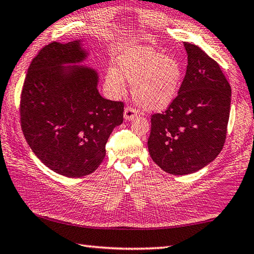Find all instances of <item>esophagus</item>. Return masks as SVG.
<instances>
[{"mask_svg":"<svg viewBox=\"0 0 254 254\" xmlns=\"http://www.w3.org/2000/svg\"><path fill=\"white\" fill-rule=\"evenodd\" d=\"M136 114H137L136 110L134 108L130 107V105H127V107L124 109V119L128 120V121L132 119H134V117H136Z\"/></svg>","mask_w":254,"mask_h":254,"instance_id":"34e87169","label":"esophagus"}]
</instances>
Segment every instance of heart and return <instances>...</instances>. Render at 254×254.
Returning a JSON list of instances; mask_svg holds the SVG:
<instances>
[{
    "instance_id": "1",
    "label": "heart",
    "mask_w": 254,
    "mask_h": 254,
    "mask_svg": "<svg viewBox=\"0 0 254 254\" xmlns=\"http://www.w3.org/2000/svg\"><path fill=\"white\" fill-rule=\"evenodd\" d=\"M123 79L133 85V99L140 108L156 111L172 103L182 81L177 60L152 48H132L119 61V71H110L108 82L114 91L123 89Z\"/></svg>"
}]
</instances>
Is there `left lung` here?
<instances>
[{
	"mask_svg": "<svg viewBox=\"0 0 254 254\" xmlns=\"http://www.w3.org/2000/svg\"><path fill=\"white\" fill-rule=\"evenodd\" d=\"M186 76L167 110L151 115L147 147L152 160L170 174L196 172L222 150L230 115L231 86L218 62L194 44Z\"/></svg>",
	"mask_w": 254,
	"mask_h": 254,
	"instance_id": "obj_1",
	"label": "left lung"
}]
</instances>
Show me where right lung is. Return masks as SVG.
Returning a JSON list of instances; mask_svg holds the SVG:
<instances>
[{
	"label": "right lung",
	"mask_w": 254,
	"mask_h": 254,
	"mask_svg": "<svg viewBox=\"0 0 254 254\" xmlns=\"http://www.w3.org/2000/svg\"><path fill=\"white\" fill-rule=\"evenodd\" d=\"M85 58L80 41L49 43L32 60L21 92L26 142L42 163L68 178L99 168L110 134L123 122L124 103L100 95L94 70L62 66Z\"/></svg>",
	"instance_id": "1"
}]
</instances>
